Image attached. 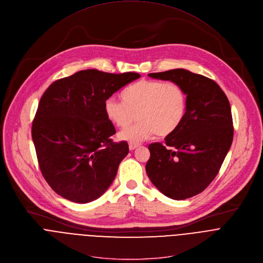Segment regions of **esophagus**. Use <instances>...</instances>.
<instances>
[{
  "instance_id": "esophagus-1",
  "label": "esophagus",
  "mask_w": 263,
  "mask_h": 263,
  "mask_svg": "<svg viewBox=\"0 0 263 263\" xmlns=\"http://www.w3.org/2000/svg\"><path fill=\"white\" fill-rule=\"evenodd\" d=\"M139 144L138 143H134V142H130L129 143V149L130 151H134L136 147H138Z\"/></svg>"
}]
</instances>
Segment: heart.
Returning a JSON list of instances; mask_svg holds the SVG:
<instances>
[{
  "mask_svg": "<svg viewBox=\"0 0 263 263\" xmlns=\"http://www.w3.org/2000/svg\"><path fill=\"white\" fill-rule=\"evenodd\" d=\"M121 101L111 96L105 100L106 117L116 126L125 128L135 118L140 121L120 132L119 137L139 142L154 134L165 137L182 124L187 110V96L176 82L142 79L128 86Z\"/></svg>",
  "mask_w": 263,
  "mask_h": 263,
  "instance_id": "1",
  "label": "heart"
}]
</instances>
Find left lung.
Wrapping results in <instances>:
<instances>
[{
    "label": "left lung",
    "instance_id": "8db88e82",
    "mask_svg": "<svg viewBox=\"0 0 263 263\" xmlns=\"http://www.w3.org/2000/svg\"><path fill=\"white\" fill-rule=\"evenodd\" d=\"M180 84L187 110L165 144L148 145L147 177L165 196L183 200L201 193L213 182L231 146L233 125L229 101L214 80L186 69L149 73Z\"/></svg>",
    "mask_w": 263,
    "mask_h": 263
}]
</instances>
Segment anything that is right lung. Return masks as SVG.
Segmentation results:
<instances>
[{"label": "right lung", "mask_w": 263, "mask_h": 263, "mask_svg": "<svg viewBox=\"0 0 263 263\" xmlns=\"http://www.w3.org/2000/svg\"><path fill=\"white\" fill-rule=\"evenodd\" d=\"M139 77L87 69L55 80L44 92L32 137L42 176L57 194L86 203L109 188L129 146L112 142L116 129L104 103Z\"/></svg>", "instance_id": "obj_1"}]
</instances>
